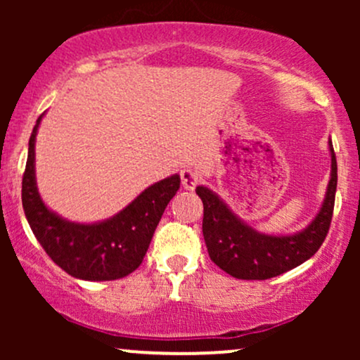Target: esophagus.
<instances>
[{
	"mask_svg": "<svg viewBox=\"0 0 360 360\" xmlns=\"http://www.w3.org/2000/svg\"><path fill=\"white\" fill-rule=\"evenodd\" d=\"M200 183V177H198L196 172L193 171V169H183L181 171V184H183L184 189H191L196 188V184Z\"/></svg>",
	"mask_w": 360,
	"mask_h": 360,
	"instance_id": "1",
	"label": "esophagus"
}]
</instances>
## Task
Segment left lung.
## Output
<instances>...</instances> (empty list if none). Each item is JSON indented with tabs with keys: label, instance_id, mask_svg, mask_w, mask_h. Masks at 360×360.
<instances>
[{
	"label": "left lung",
	"instance_id": "obj_1",
	"mask_svg": "<svg viewBox=\"0 0 360 360\" xmlns=\"http://www.w3.org/2000/svg\"><path fill=\"white\" fill-rule=\"evenodd\" d=\"M332 152V177L320 213L303 232L272 237L252 230L226 208L217 194L198 186L203 201V237L210 259L237 279H269L295 269L316 254L330 230L337 191V159Z\"/></svg>",
	"mask_w": 360,
	"mask_h": 360
}]
</instances>
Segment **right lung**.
<instances>
[{"label": "right lung", "instance_id": "right-lung-1", "mask_svg": "<svg viewBox=\"0 0 360 360\" xmlns=\"http://www.w3.org/2000/svg\"><path fill=\"white\" fill-rule=\"evenodd\" d=\"M37 125L28 142L22 181V203L28 225L44 250L62 271L86 281L125 278L142 264L160 217L179 189V176L147 188L137 200L110 220L81 225L62 220L40 200L35 184Z\"/></svg>", "mask_w": 360, "mask_h": 360}]
</instances>
